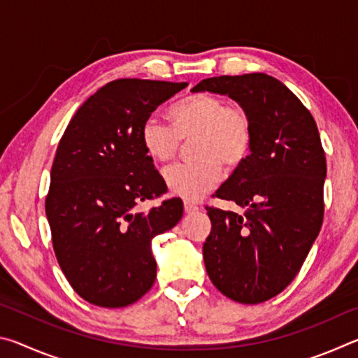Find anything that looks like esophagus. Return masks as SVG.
Returning <instances> with one entry per match:
<instances>
[{
    "label": "esophagus",
    "instance_id": "esophagus-1",
    "mask_svg": "<svg viewBox=\"0 0 358 358\" xmlns=\"http://www.w3.org/2000/svg\"><path fill=\"white\" fill-rule=\"evenodd\" d=\"M199 210V207L196 203H192V202H185V211L186 213H196V211Z\"/></svg>",
    "mask_w": 358,
    "mask_h": 358
}]
</instances>
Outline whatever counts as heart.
I'll use <instances>...</instances> for the list:
<instances>
[{
    "mask_svg": "<svg viewBox=\"0 0 358 358\" xmlns=\"http://www.w3.org/2000/svg\"><path fill=\"white\" fill-rule=\"evenodd\" d=\"M171 124L151 117L143 121L141 142L151 159L166 162L177 153L181 141L191 142L194 161L178 162L164 171L166 185L175 196L196 201L227 171L245 164L251 153L252 120L243 107L227 104L220 96H186L169 110Z\"/></svg>",
    "mask_w": 358,
    "mask_h": 358,
    "instance_id": "1",
    "label": "heart"
}]
</instances>
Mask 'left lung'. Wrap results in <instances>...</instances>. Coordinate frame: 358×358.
Wrapping results in <instances>:
<instances>
[{
  "label": "left lung",
  "mask_w": 358,
  "mask_h": 358,
  "mask_svg": "<svg viewBox=\"0 0 358 358\" xmlns=\"http://www.w3.org/2000/svg\"><path fill=\"white\" fill-rule=\"evenodd\" d=\"M191 92L226 94L252 120L251 153L215 196L245 213L207 207L203 262L230 300L256 305L299 273L324 220L325 153L310 110L271 76L205 78Z\"/></svg>",
  "instance_id": "left-lung-1"
}]
</instances>
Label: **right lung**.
<instances>
[{
    "label": "right lung",
    "instance_id": "obj_1",
    "mask_svg": "<svg viewBox=\"0 0 358 358\" xmlns=\"http://www.w3.org/2000/svg\"><path fill=\"white\" fill-rule=\"evenodd\" d=\"M186 87L113 80L83 102L58 143L45 199L53 250L72 289L96 306H128L148 292L151 240L183 216L177 197L148 213L134 208L167 191L142 147L143 121Z\"/></svg>",
    "mask_w": 358,
    "mask_h": 358
}]
</instances>
